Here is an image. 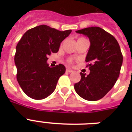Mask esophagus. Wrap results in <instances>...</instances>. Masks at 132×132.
<instances>
[{
  "instance_id": "34e87169",
  "label": "esophagus",
  "mask_w": 132,
  "mask_h": 132,
  "mask_svg": "<svg viewBox=\"0 0 132 132\" xmlns=\"http://www.w3.org/2000/svg\"><path fill=\"white\" fill-rule=\"evenodd\" d=\"M66 72H72V70H71V69H70V68H66Z\"/></svg>"
}]
</instances>
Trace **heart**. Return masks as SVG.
<instances>
[{"label":"heart","instance_id":"b5f03b06","mask_svg":"<svg viewBox=\"0 0 132 132\" xmlns=\"http://www.w3.org/2000/svg\"><path fill=\"white\" fill-rule=\"evenodd\" d=\"M79 39H82V38H79ZM68 62H69V63H71V62H72V60H68Z\"/></svg>","mask_w":132,"mask_h":132}]
</instances>
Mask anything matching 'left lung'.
<instances>
[{"label": "left lung", "mask_w": 132, "mask_h": 132, "mask_svg": "<svg viewBox=\"0 0 132 132\" xmlns=\"http://www.w3.org/2000/svg\"><path fill=\"white\" fill-rule=\"evenodd\" d=\"M88 37L90 46L86 57L90 74L80 72L81 80L74 86L76 92L86 100L103 98L114 86L123 64V55L117 40L98 27L76 31Z\"/></svg>", "instance_id": "1"}]
</instances>
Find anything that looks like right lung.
Returning <instances> with one entry per match:
<instances>
[{
    "label": "right lung",
    "mask_w": 132,
    "mask_h": 132,
    "mask_svg": "<svg viewBox=\"0 0 132 132\" xmlns=\"http://www.w3.org/2000/svg\"><path fill=\"white\" fill-rule=\"evenodd\" d=\"M71 31H60L43 24L28 30L20 40L14 57L16 77L28 96L40 100L54 92L66 68L61 64L53 68L48 66V56L59 51L61 42Z\"/></svg>",
    "instance_id": "obj_1"
}]
</instances>
